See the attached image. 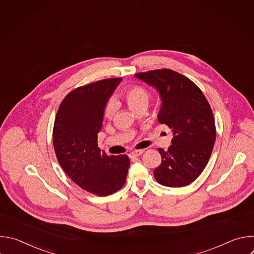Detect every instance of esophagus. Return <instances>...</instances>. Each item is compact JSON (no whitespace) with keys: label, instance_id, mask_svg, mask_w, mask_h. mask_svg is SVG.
Returning a JSON list of instances; mask_svg holds the SVG:
<instances>
[{"label":"esophagus","instance_id":"esophagus-1","mask_svg":"<svg viewBox=\"0 0 254 254\" xmlns=\"http://www.w3.org/2000/svg\"><path fill=\"white\" fill-rule=\"evenodd\" d=\"M143 153L142 150H137V151H133L129 154V158H136V157H139L141 154Z\"/></svg>","mask_w":254,"mask_h":254}]
</instances>
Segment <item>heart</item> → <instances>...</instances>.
Segmentation results:
<instances>
[{
  "instance_id": "heart-1",
  "label": "heart",
  "mask_w": 254,
  "mask_h": 254,
  "mask_svg": "<svg viewBox=\"0 0 254 254\" xmlns=\"http://www.w3.org/2000/svg\"><path fill=\"white\" fill-rule=\"evenodd\" d=\"M123 95L128 107L134 112L140 110V108L147 107L150 99L148 90L137 84H133L126 87L123 92ZM116 110H117L116 102L114 100L108 101L104 107V113H103L104 118L107 120L113 119L115 116Z\"/></svg>"
}]
</instances>
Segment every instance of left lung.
Here are the masks:
<instances>
[{"label": "left lung", "instance_id": "1", "mask_svg": "<svg viewBox=\"0 0 254 254\" xmlns=\"http://www.w3.org/2000/svg\"><path fill=\"white\" fill-rule=\"evenodd\" d=\"M135 76L157 88L162 98L160 124L173 131L168 151L159 149L161 165L154 171L163 186L185 187L199 177L213 151L215 120L202 90L188 77L172 69H156Z\"/></svg>", "mask_w": 254, "mask_h": 254}]
</instances>
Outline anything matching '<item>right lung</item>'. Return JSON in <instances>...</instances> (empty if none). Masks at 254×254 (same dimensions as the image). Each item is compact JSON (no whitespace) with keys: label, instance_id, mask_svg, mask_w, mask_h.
Instances as JSON below:
<instances>
[{"label":"right lung","instance_id":"add662e5","mask_svg":"<svg viewBox=\"0 0 254 254\" xmlns=\"http://www.w3.org/2000/svg\"><path fill=\"white\" fill-rule=\"evenodd\" d=\"M122 78H107L70 91L60 103L53 127L58 163L83 190L96 196L118 192L129 167L127 155L108 156L97 144L104 107Z\"/></svg>","mask_w":254,"mask_h":254}]
</instances>
